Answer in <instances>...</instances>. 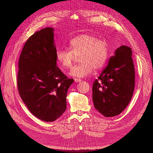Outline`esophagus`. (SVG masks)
Wrapping results in <instances>:
<instances>
[{
	"mask_svg": "<svg viewBox=\"0 0 153 153\" xmlns=\"http://www.w3.org/2000/svg\"><path fill=\"white\" fill-rule=\"evenodd\" d=\"M81 81H82V80H80V79H78V78H75V82L76 83L80 82Z\"/></svg>",
	"mask_w": 153,
	"mask_h": 153,
	"instance_id": "esophagus-1",
	"label": "esophagus"
}]
</instances>
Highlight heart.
I'll list each match as a JSON object with an SVG mask.
<instances>
[{"label":"heart","mask_w":153,"mask_h":153,"mask_svg":"<svg viewBox=\"0 0 153 153\" xmlns=\"http://www.w3.org/2000/svg\"><path fill=\"white\" fill-rule=\"evenodd\" d=\"M69 50L58 49L55 53L56 61L62 70L70 68L75 56L80 63L69 72L71 76L82 78L89 75L93 71L102 68L107 61L109 53L108 44L96 36L83 34L69 41Z\"/></svg>","instance_id":"obj_1"}]
</instances>
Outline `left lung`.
<instances>
[{
	"label": "left lung",
	"mask_w": 153,
	"mask_h": 153,
	"mask_svg": "<svg viewBox=\"0 0 153 153\" xmlns=\"http://www.w3.org/2000/svg\"><path fill=\"white\" fill-rule=\"evenodd\" d=\"M131 48L122 45L111 56L107 66L92 85L95 108L105 117L121 114L131 101L135 88Z\"/></svg>",
	"instance_id": "obj_1"
}]
</instances>
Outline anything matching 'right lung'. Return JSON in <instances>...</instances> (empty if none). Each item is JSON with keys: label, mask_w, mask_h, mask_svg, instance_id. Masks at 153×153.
Segmentation results:
<instances>
[{"label": "right lung", "mask_w": 153, "mask_h": 153, "mask_svg": "<svg viewBox=\"0 0 153 153\" xmlns=\"http://www.w3.org/2000/svg\"><path fill=\"white\" fill-rule=\"evenodd\" d=\"M54 29L47 27L26 41L18 62V89L34 116L46 122L61 117L66 109L69 79L57 66Z\"/></svg>", "instance_id": "add662e5"}]
</instances>
